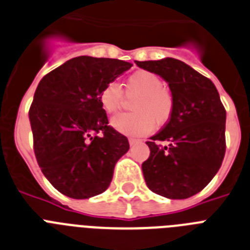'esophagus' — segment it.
<instances>
[{"label":"esophagus","instance_id":"esophagus-1","mask_svg":"<svg viewBox=\"0 0 250 250\" xmlns=\"http://www.w3.org/2000/svg\"><path fill=\"white\" fill-rule=\"evenodd\" d=\"M139 143H141V141H140V140H136V139H129V145H131V146L136 145V144H139Z\"/></svg>","mask_w":250,"mask_h":250}]
</instances>
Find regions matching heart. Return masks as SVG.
I'll return each instance as SVG.
<instances>
[{"instance_id":"heart-1","label":"heart","mask_w":250,"mask_h":250,"mask_svg":"<svg viewBox=\"0 0 250 250\" xmlns=\"http://www.w3.org/2000/svg\"><path fill=\"white\" fill-rule=\"evenodd\" d=\"M127 97L135 99L131 109L111 119V125L123 135L145 136L154 129V125H167L174 110L173 95L163 86V79L149 70L132 73L125 83ZM125 93L117 82H107L100 90V104L106 113H115L125 103Z\"/></svg>"}]
</instances>
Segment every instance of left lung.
Returning <instances> with one entry per match:
<instances>
[{
	"mask_svg": "<svg viewBox=\"0 0 250 250\" xmlns=\"http://www.w3.org/2000/svg\"><path fill=\"white\" fill-rule=\"evenodd\" d=\"M135 62L166 79L174 99L171 121L146 141V185L166 198H190L209 184L226 151V110L218 91L209 78L176 59Z\"/></svg>",
	"mask_w": 250,
	"mask_h": 250,
	"instance_id": "8db88e82",
	"label": "left lung"
}]
</instances>
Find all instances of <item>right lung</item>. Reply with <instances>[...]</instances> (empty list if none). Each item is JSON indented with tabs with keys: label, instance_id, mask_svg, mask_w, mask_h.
<instances>
[{
	"label": "right lung",
	"instance_id": "obj_1",
	"mask_svg": "<svg viewBox=\"0 0 250 250\" xmlns=\"http://www.w3.org/2000/svg\"><path fill=\"white\" fill-rule=\"evenodd\" d=\"M131 66L117 59L78 56L46 74L34 92V154L44 177L69 198L104 192L115 163L128 151V140L109 125L99 95Z\"/></svg>",
	"mask_w": 250,
	"mask_h": 250
}]
</instances>
